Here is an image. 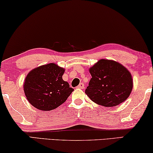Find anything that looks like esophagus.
<instances>
[{"mask_svg":"<svg viewBox=\"0 0 153 153\" xmlns=\"http://www.w3.org/2000/svg\"><path fill=\"white\" fill-rule=\"evenodd\" d=\"M77 88H82H82H84V84L83 83H80L79 84L78 86H77Z\"/></svg>","mask_w":153,"mask_h":153,"instance_id":"1","label":"esophagus"}]
</instances>
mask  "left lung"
Instances as JSON below:
<instances>
[{
  "mask_svg": "<svg viewBox=\"0 0 153 153\" xmlns=\"http://www.w3.org/2000/svg\"><path fill=\"white\" fill-rule=\"evenodd\" d=\"M89 72L92 78L85 93L95 103L105 107L115 106L129 97L133 79L121 64L102 59L90 68Z\"/></svg>",
  "mask_w": 153,
  "mask_h": 153,
  "instance_id": "8db88e82",
  "label": "left lung"
}]
</instances>
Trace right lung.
<instances>
[{
  "label": "right lung",
  "mask_w": 153,
  "mask_h": 153,
  "mask_svg": "<svg viewBox=\"0 0 153 153\" xmlns=\"http://www.w3.org/2000/svg\"><path fill=\"white\" fill-rule=\"evenodd\" d=\"M63 68L54 63L40 66L29 73L24 91L31 105L41 111H51L60 106L74 91L62 79Z\"/></svg>",
  "instance_id": "right-lung-1"
}]
</instances>
